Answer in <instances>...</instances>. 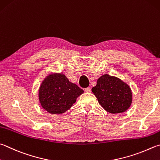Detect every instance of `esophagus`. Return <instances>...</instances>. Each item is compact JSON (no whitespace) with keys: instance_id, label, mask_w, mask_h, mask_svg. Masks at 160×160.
<instances>
[{"instance_id":"1","label":"esophagus","mask_w":160,"mask_h":160,"mask_svg":"<svg viewBox=\"0 0 160 160\" xmlns=\"http://www.w3.org/2000/svg\"><path fill=\"white\" fill-rule=\"evenodd\" d=\"M85 92H88V93L91 92V88H87L85 89Z\"/></svg>"}]
</instances>
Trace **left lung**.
Here are the masks:
<instances>
[{
	"instance_id": "8db88e82",
	"label": "left lung",
	"mask_w": 160,
	"mask_h": 160,
	"mask_svg": "<svg viewBox=\"0 0 160 160\" xmlns=\"http://www.w3.org/2000/svg\"><path fill=\"white\" fill-rule=\"evenodd\" d=\"M92 92L103 108L112 114L125 112L132 102L130 87L120 78L108 74L98 78Z\"/></svg>"
}]
</instances>
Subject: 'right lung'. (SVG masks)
<instances>
[{
    "mask_svg": "<svg viewBox=\"0 0 160 160\" xmlns=\"http://www.w3.org/2000/svg\"><path fill=\"white\" fill-rule=\"evenodd\" d=\"M84 92L71 82L65 75L52 73L40 85L38 97L40 105L51 114H62L71 108L77 98Z\"/></svg>",
    "mask_w": 160,
    "mask_h": 160,
    "instance_id": "add662e5",
    "label": "right lung"
}]
</instances>
